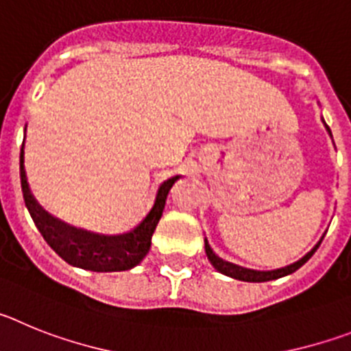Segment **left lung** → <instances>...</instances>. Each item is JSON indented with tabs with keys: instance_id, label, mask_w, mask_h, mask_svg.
<instances>
[{
	"instance_id": "8db88e82",
	"label": "left lung",
	"mask_w": 351,
	"mask_h": 351,
	"mask_svg": "<svg viewBox=\"0 0 351 351\" xmlns=\"http://www.w3.org/2000/svg\"><path fill=\"white\" fill-rule=\"evenodd\" d=\"M322 121H324V117H322ZM324 126L325 130L328 132V135L332 137V133H330V128L327 126V123L324 121ZM325 237V234L322 235V239ZM322 239L318 241V243L315 244V247H313L309 253H306V255L302 256L300 260H297V262L290 263V265H287V267H281V269H274V271H253V269H244V267H239V265H235V263H230V262H225V260L219 258L216 253H214L213 250H210L209 243H207V239H204V243H206V255L207 258H209L210 265H213L214 269L218 272H221V274L228 276V278H234V280H239V281H247V283H263V281H272V280H280V278H285V276L291 274V272H295L297 269H300L304 265V263L308 262L309 258H311L313 255H315V251L318 250V246L322 244Z\"/></svg>"
}]
</instances>
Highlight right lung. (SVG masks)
Returning a JSON list of instances; mask_svg holds the SVG:
<instances>
[{"label": "right lung", "instance_id": "add662e5", "mask_svg": "<svg viewBox=\"0 0 351 351\" xmlns=\"http://www.w3.org/2000/svg\"><path fill=\"white\" fill-rule=\"evenodd\" d=\"M178 179L179 176H176L161 182L153 207L133 230L119 235L93 234L52 218L51 214L42 209V206H38L35 197L31 195L26 170H24V142L21 149V186H23L24 204L29 210L31 218L42 237L45 239V243L64 262L84 271L119 272L130 271L138 265L151 250V237L165 209L167 195Z\"/></svg>", "mask_w": 351, "mask_h": 351}]
</instances>
